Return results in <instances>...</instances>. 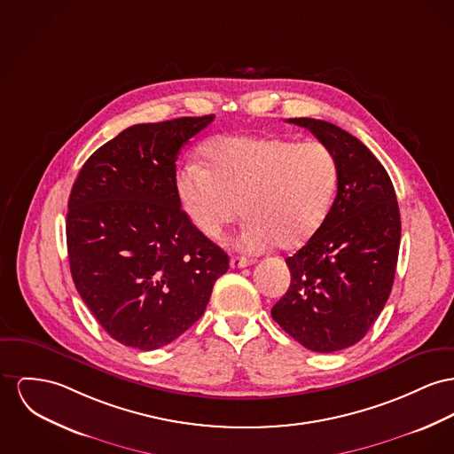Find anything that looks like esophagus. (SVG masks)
Returning <instances> with one entry per match:
<instances>
[{
    "label": "esophagus",
    "mask_w": 454,
    "mask_h": 454,
    "mask_svg": "<svg viewBox=\"0 0 454 454\" xmlns=\"http://www.w3.org/2000/svg\"><path fill=\"white\" fill-rule=\"evenodd\" d=\"M253 263H254V260L253 258H246V256H232L231 258V267L232 269H244V267H249Z\"/></svg>",
    "instance_id": "obj_1"
}]
</instances>
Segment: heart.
Listing matches in <instances>:
<instances>
[{
	"instance_id": "b5f03b06",
	"label": "heart",
	"mask_w": 454,
	"mask_h": 454,
	"mask_svg": "<svg viewBox=\"0 0 454 454\" xmlns=\"http://www.w3.org/2000/svg\"><path fill=\"white\" fill-rule=\"evenodd\" d=\"M207 168L187 163L177 176L182 205L210 239L242 213L246 251L309 241L331 212L339 181L333 150L320 141L232 136L205 148Z\"/></svg>"
}]
</instances>
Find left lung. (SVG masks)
Here are the masks:
<instances>
[{
	"mask_svg": "<svg viewBox=\"0 0 454 454\" xmlns=\"http://www.w3.org/2000/svg\"><path fill=\"white\" fill-rule=\"evenodd\" d=\"M287 121L333 150L339 181L322 227L286 260L291 286L272 318L306 349L333 353L362 340L387 302L401 241L399 207L386 168L360 139L331 121Z\"/></svg>",
	"mask_w": 454,
	"mask_h": 454,
	"instance_id": "1",
	"label": "left lung"
}]
</instances>
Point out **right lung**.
<instances>
[{
	"instance_id": "add662e5",
	"label": "right lung",
	"mask_w": 454,
	"mask_h": 454,
	"mask_svg": "<svg viewBox=\"0 0 454 454\" xmlns=\"http://www.w3.org/2000/svg\"><path fill=\"white\" fill-rule=\"evenodd\" d=\"M213 115L137 123L72 185L67 249L77 293L110 337L153 351L201 318L227 253L181 208L177 158Z\"/></svg>"
}]
</instances>
